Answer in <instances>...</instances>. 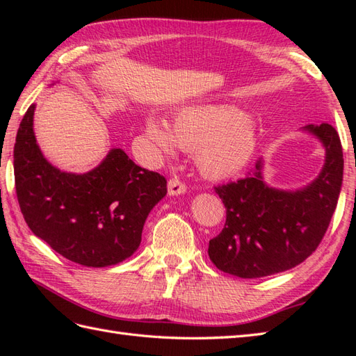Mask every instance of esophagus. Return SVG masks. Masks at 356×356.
I'll list each match as a JSON object with an SVG mask.
<instances>
[{
    "label": "esophagus",
    "instance_id": "34e87169",
    "mask_svg": "<svg viewBox=\"0 0 356 356\" xmlns=\"http://www.w3.org/2000/svg\"><path fill=\"white\" fill-rule=\"evenodd\" d=\"M186 191V185L179 177H172L168 180V194L180 195Z\"/></svg>",
    "mask_w": 356,
    "mask_h": 356
}]
</instances>
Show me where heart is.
I'll return each instance as SVG.
<instances>
[{"instance_id": "b5f03b06", "label": "heart", "mask_w": 356, "mask_h": 356, "mask_svg": "<svg viewBox=\"0 0 356 356\" xmlns=\"http://www.w3.org/2000/svg\"><path fill=\"white\" fill-rule=\"evenodd\" d=\"M145 133L151 143L171 156L176 145L195 151L200 171L211 179L229 177L243 170L257 147V128L232 105H194L180 110L171 128L149 118Z\"/></svg>"}]
</instances>
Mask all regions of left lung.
<instances>
[{
    "mask_svg": "<svg viewBox=\"0 0 356 356\" xmlns=\"http://www.w3.org/2000/svg\"><path fill=\"white\" fill-rule=\"evenodd\" d=\"M326 149V161L312 184L284 191L263 182V161L248 176L216 186L226 208V223L209 240L216 266L240 278H260L292 269L311 255L326 234L343 184V148L329 124L306 125Z\"/></svg>",
    "mask_w": 356,
    "mask_h": 356,
    "instance_id": "1",
    "label": "left lung"
}]
</instances>
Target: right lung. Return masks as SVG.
<instances>
[{"instance_id": "add662e5", "label": "right lung", "mask_w": 356, "mask_h": 356, "mask_svg": "<svg viewBox=\"0 0 356 356\" xmlns=\"http://www.w3.org/2000/svg\"><path fill=\"white\" fill-rule=\"evenodd\" d=\"M33 113L35 104L21 120L13 148L15 188L29 228L82 266L124 261L139 248L149 211L165 197V177L140 168L120 148L88 172L58 170L38 147Z\"/></svg>"}]
</instances>
